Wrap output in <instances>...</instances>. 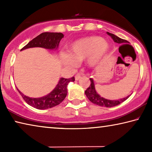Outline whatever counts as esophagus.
<instances>
[{"instance_id": "obj_1", "label": "esophagus", "mask_w": 152, "mask_h": 152, "mask_svg": "<svg viewBox=\"0 0 152 152\" xmlns=\"http://www.w3.org/2000/svg\"><path fill=\"white\" fill-rule=\"evenodd\" d=\"M82 76V74H81L80 73H78L77 74H76V76H75L76 80H78L81 78Z\"/></svg>"}]
</instances>
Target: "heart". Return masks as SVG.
I'll return each mask as SVG.
<instances>
[{
    "mask_svg": "<svg viewBox=\"0 0 152 152\" xmlns=\"http://www.w3.org/2000/svg\"><path fill=\"white\" fill-rule=\"evenodd\" d=\"M109 50V45L99 36H91L79 39L71 45L69 53H62L61 59L66 65L74 66L76 62L87 59L90 66L101 64Z\"/></svg>",
    "mask_w": 152,
    "mask_h": 152,
    "instance_id": "obj_1",
    "label": "heart"
}]
</instances>
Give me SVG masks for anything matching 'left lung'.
Returning a JSON list of instances; mask_svg holds the SVG:
<instances>
[{
  "mask_svg": "<svg viewBox=\"0 0 152 152\" xmlns=\"http://www.w3.org/2000/svg\"><path fill=\"white\" fill-rule=\"evenodd\" d=\"M107 33L111 37V38L115 42L119 43V44H123V43L128 44V43H129L128 42L127 40L123 39L121 38H120L119 37H117V36L115 35L114 34H113V33H110L109 32H107ZM90 80H91V84H90L88 88L85 91V94L87 96V98L89 99L90 101H91L92 103H94L95 104L99 105V106L105 107H113L117 106V105L121 104V102H124L125 100H127L128 98L130 96L129 95V96H127V97L123 98V99H119V100H114V101L106 99L103 97H101L96 92V90H95L93 79L90 78Z\"/></svg>",
  "mask_w": 152,
  "mask_h": 152,
  "instance_id": "1",
  "label": "left lung"
}]
</instances>
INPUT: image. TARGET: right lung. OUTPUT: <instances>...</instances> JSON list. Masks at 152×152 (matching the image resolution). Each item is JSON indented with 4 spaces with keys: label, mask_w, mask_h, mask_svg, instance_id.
Instances as JSON below:
<instances>
[{
    "label": "right lung",
    "mask_w": 152,
    "mask_h": 152,
    "mask_svg": "<svg viewBox=\"0 0 152 152\" xmlns=\"http://www.w3.org/2000/svg\"><path fill=\"white\" fill-rule=\"evenodd\" d=\"M64 37V35L61 33H50L45 32L41 33L34 39H33L27 44L24 46L20 51L27 48L40 47L44 48L50 50L56 49L59 45L61 39ZM75 80L74 77L71 78H61L56 88L51 91L50 94L45 96L41 98H30L25 96L21 92L17 89L20 94L21 95L24 101L28 104L37 109H47L49 108H52L60 104L65 99L68 89L67 86L70 82Z\"/></svg>",
    "instance_id": "add662e5"
}]
</instances>
